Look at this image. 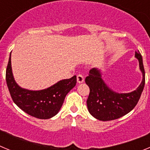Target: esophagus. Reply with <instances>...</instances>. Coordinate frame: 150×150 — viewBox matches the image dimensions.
I'll use <instances>...</instances> for the list:
<instances>
[{
  "label": "esophagus",
  "instance_id": "1",
  "mask_svg": "<svg viewBox=\"0 0 150 150\" xmlns=\"http://www.w3.org/2000/svg\"><path fill=\"white\" fill-rule=\"evenodd\" d=\"M76 80H77L78 83H82L84 82V77L82 74H78L76 76Z\"/></svg>",
  "mask_w": 150,
  "mask_h": 150
}]
</instances>
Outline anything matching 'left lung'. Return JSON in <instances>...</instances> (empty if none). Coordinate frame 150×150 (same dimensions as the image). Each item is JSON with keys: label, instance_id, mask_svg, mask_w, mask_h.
I'll return each mask as SVG.
<instances>
[{"label": "left lung", "instance_id": "obj_1", "mask_svg": "<svg viewBox=\"0 0 150 150\" xmlns=\"http://www.w3.org/2000/svg\"><path fill=\"white\" fill-rule=\"evenodd\" d=\"M138 60L142 81L134 91L119 93L110 88L102 78L101 70L92 68L86 78L90 93L87 99V107L91 116L100 121L114 120L126 115L137 105L145 85V71L140 52H135Z\"/></svg>", "mask_w": 150, "mask_h": 150}]
</instances>
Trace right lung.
Segmentation results:
<instances>
[{
    "label": "right lung",
    "instance_id": "add662e5",
    "mask_svg": "<svg viewBox=\"0 0 150 150\" xmlns=\"http://www.w3.org/2000/svg\"><path fill=\"white\" fill-rule=\"evenodd\" d=\"M6 81L13 102L21 110L35 118L47 120L59 112L67 94L76 86V76L62 79L45 89L35 91L22 88L13 76L10 52Z\"/></svg>",
    "mask_w": 150,
    "mask_h": 150
}]
</instances>
